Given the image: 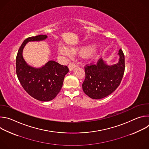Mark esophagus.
<instances>
[{"mask_svg":"<svg viewBox=\"0 0 149 149\" xmlns=\"http://www.w3.org/2000/svg\"><path fill=\"white\" fill-rule=\"evenodd\" d=\"M77 67V65L75 64V63H74L73 62H70L68 65V68L70 69V71H72L74 68H76Z\"/></svg>","mask_w":149,"mask_h":149,"instance_id":"34e87169","label":"esophagus"}]
</instances>
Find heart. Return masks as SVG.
<instances>
[{
	"mask_svg": "<svg viewBox=\"0 0 149 149\" xmlns=\"http://www.w3.org/2000/svg\"><path fill=\"white\" fill-rule=\"evenodd\" d=\"M58 52L63 55H65L67 56H71L72 54H75V53L77 52L78 51V49L75 48H71L70 50L62 45H59L58 47ZM97 53V48L94 46L90 47L87 48H86L83 51V56L84 58H86L87 59H91L93 58L96 54Z\"/></svg>",
	"mask_w": 149,
	"mask_h": 149,
	"instance_id": "obj_1",
	"label": "heart"
}]
</instances>
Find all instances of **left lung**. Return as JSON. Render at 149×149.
<instances>
[{
	"label": "left lung",
	"instance_id": "8db88e82",
	"mask_svg": "<svg viewBox=\"0 0 149 149\" xmlns=\"http://www.w3.org/2000/svg\"><path fill=\"white\" fill-rule=\"evenodd\" d=\"M119 61L113 65H108L100 58L96 64L84 67L86 78L82 84V90L93 99H101L108 96L119 86L123 78L125 61L123 51L120 49Z\"/></svg>",
	"mask_w": 149,
	"mask_h": 149
}]
</instances>
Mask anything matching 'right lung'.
Wrapping results in <instances>:
<instances>
[{
	"instance_id": "right-lung-1",
	"label": "right lung",
	"mask_w": 149,
	"mask_h": 149,
	"mask_svg": "<svg viewBox=\"0 0 149 149\" xmlns=\"http://www.w3.org/2000/svg\"><path fill=\"white\" fill-rule=\"evenodd\" d=\"M47 35H39L26 39L20 47L16 59V72L24 89L33 98L41 101L53 100L59 93L67 66L49 61L41 68H36L27 64L22 56L23 49L28 42L43 40Z\"/></svg>"
}]
</instances>
